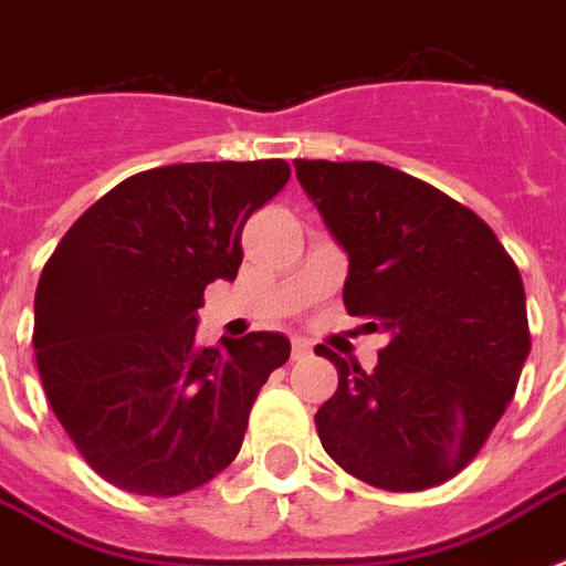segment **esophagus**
<instances>
[{
    "label": "esophagus",
    "mask_w": 566,
    "mask_h": 566,
    "mask_svg": "<svg viewBox=\"0 0 566 566\" xmlns=\"http://www.w3.org/2000/svg\"><path fill=\"white\" fill-rule=\"evenodd\" d=\"M308 353H311L308 340H305V337H296V340H293V358H305Z\"/></svg>",
    "instance_id": "1"
}]
</instances>
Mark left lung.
<instances>
[{"mask_svg": "<svg viewBox=\"0 0 566 566\" xmlns=\"http://www.w3.org/2000/svg\"><path fill=\"white\" fill-rule=\"evenodd\" d=\"M349 252L344 305L390 344L373 373L328 346L337 390L314 413L319 443L381 491L449 482L491 438L532 349L514 258L467 205L376 161H296Z\"/></svg>", "mask_w": 566, "mask_h": 566, "instance_id": "left-lung-1", "label": "left lung"}]
</instances>
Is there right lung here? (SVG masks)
<instances>
[{
    "mask_svg": "<svg viewBox=\"0 0 566 566\" xmlns=\"http://www.w3.org/2000/svg\"><path fill=\"white\" fill-rule=\"evenodd\" d=\"M291 164L202 161L128 176L70 226L34 293L38 373L78 455L119 491L179 496L238 458L284 335L196 344L205 287Z\"/></svg>",
    "mask_w": 566,
    "mask_h": 566,
    "instance_id": "add662e5",
    "label": "right lung"
}]
</instances>
